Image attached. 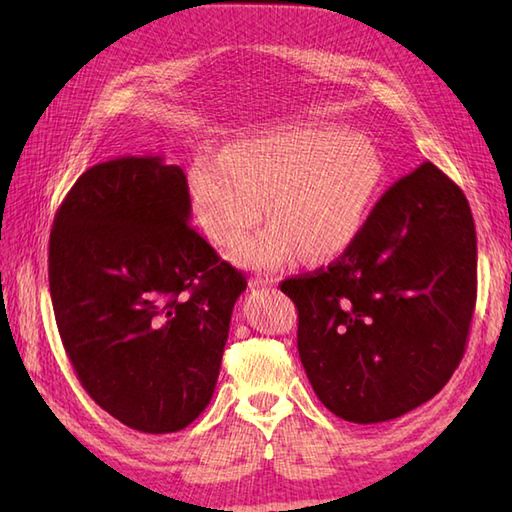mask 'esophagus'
I'll return each mask as SVG.
<instances>
[{"mask_svg": "<svg viewBox=\"0 0 512 512\" xmlns=\"http://www.w3.org/2000/svg\"><path fill=\"white\" fill-rule=\"evenodd\" d=\"M275 284H277V279H273V277H250L248 279L250 290H264V288H270Z\"/></svg>", "mask_w": 512, "mask_h": 512, "instance_id": "esophagus-1", "label": "esophagus"}]
</instances>
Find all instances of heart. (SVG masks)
<instances>
[{
  "mask_svg": "<svg viewBox=\"0 0 512 512\" xmlns=\"http://www.w3.org/2000/svg\"><path fill=\"white\" fill-rule=\"evenodd\" d=\"M380 176L374 149L325 125H284L242 136L220 158L195 156L187 189L195 222L220 248H235L263 209L271 222L235 259L275 270L341 255L361 233Z\"/></svg>",
  "mask_w": 512,
  "mask_h": 512,
  "instance_id": "heart-1",
  "label": "heart"
}]
</instances>
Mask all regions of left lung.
<instances>
[{
    "mask_svg": "<svg viewBox=\"0 0 512 512\" xmlns=\"http://www.w3.org/2000/svg\"><path fill=\"white\" fill-rule=\"evenodd\" d=\"M281 292L299 310V356L323 405L358 424L398 418L436 396L464 356L477 297L471 206L422 162L336 262Z\"/></svg>",
    "mask_w": 512,
    "mask_h": 512,
    "instance_id": "left-lung-1",
    "label": "left lung"
}]
</instances>
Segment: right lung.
<instances>
[{
  "mask_svg": "<svg viewBox=\"0 0 512 512\" xmlns=\"http://www.w3.org/2000/svg\"><path fill=\"white\" fill-rule=\"evenodd\" d=\"M187 176L160 156L88 169L50 233L54 319L83 389L143 433L211 402L246 277L189 224Z\"/></svg>",
  "mask_w": 512,
  "mask_h": 512,
  "instance_id": "1",
  "label": "right lung"
}]
</instances>
